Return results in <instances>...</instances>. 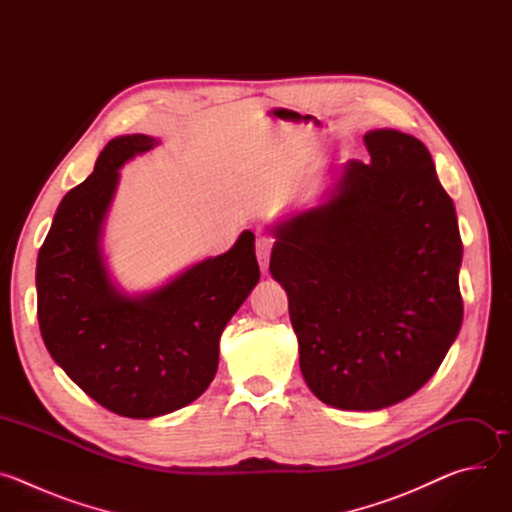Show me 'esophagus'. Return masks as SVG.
Returning a JSON list of instances; mask_svg holds the SVG:
<instances>
[{
  "mask_svg": "<svg viewBox=\"0 0 512 512\" xmlns=\"http://www.w3.org/2000/svg\"><path fill=\"white\" fill-rule=\"evenodd\" d=\"M271 249H273V239L269 237H259L257 239V261L261 271L265 273L269 267V257H271Z\"/></svg>",
  "mask_w": 512,
  "mask_h": 512,
  "instance_id": "obj_1",
  "label": "esophagus"
}]
</instances>
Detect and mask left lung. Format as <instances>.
<instances>
[{
  "mask_svg": "<svg viewBox=\"0 0 512 512\" xmlns=\"http://www.w3.org/2000/svg\"><path fill=\"white\" fill-rule=\"evenodd\" d=\"M318 204L269 227V271L285 289L300 369L326 405L379 411L440 369L464 316L456 208L425 145L397 129L364 133Z\"/></svg>",
  "mask_w": 512,
  "mask_h": 512,
  "instance_id": "1",
  "label": "left lung"
}]
</instances>
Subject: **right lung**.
Returning <instances> with one entry per match:
<instances>
[{
  "mask_svg": "<svg viewBox=\"0 0 512 512\" xmlns=\"http://www.w3.org/2000/svg\"><path fill=\"white\" fill-rule=\"evenodd\" d=\"M158 143L143 133L111 139L62 198L36 265L50 356L91 399L133 419L178 411L208 389L221 334L259 281L251 231L152 291L129 294L113 279L103 235L119 170Z\"/></svg>",
  "mask_w": 512,
  "mask_h": 512,
  "instance_id": "add662e5",
  "label": "right lung"
}]
</instances>
